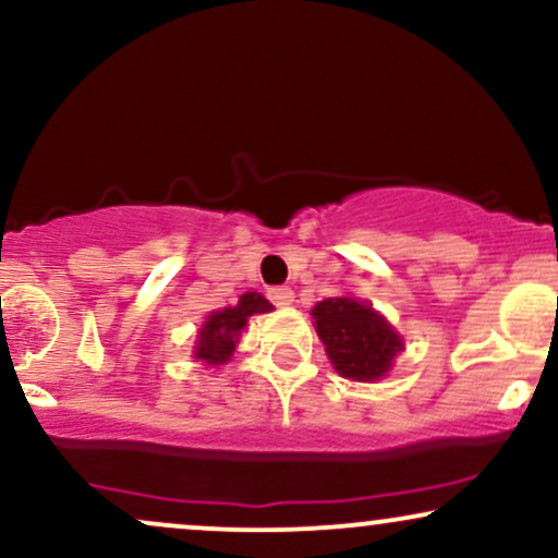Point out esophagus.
I'll list each match as a JSON object with an SVG mask.
<instances>
[{"instance_id": "esophagus-1", "label": "esophagus", "mask_w": 558, "mask_h": 558, "mask_svg": "<svg viewBox=\"0 0 558 558\" xmlns=\"http://www.w3.org/2000/svg\"><path fill=\"white\" fill-rule=\"evenodd\" d=\"M270 299H272V304L275 306H288V304H293V291L291 288H270Z\"/></svg>"}]
</instances>
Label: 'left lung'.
<instances>
[{
	"label": "left lung",
	"mask_w": 558,
	"mask_h": 558,
	"mask_svg": "<svg viewBox=\"0 0 558 558\" xmlns=\"http://www.w3.org/2000/svg\"><path fill=\"white\" fill-rule=\"evenodd\" d=\"M312 317L330 364L349 380H380L393 367L396 354L403 351L399 332L367 301L351 296L317 301Z\"/></svg>",
	"instance_id": "1"
}]
</instances>
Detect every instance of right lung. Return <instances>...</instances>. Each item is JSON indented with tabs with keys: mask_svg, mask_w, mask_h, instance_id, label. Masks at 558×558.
<instances>
[{
	"mask_svg": "<svg viewBox=\"0 0 558 558\" xmlns=\"http://www.w3.org/2000/svg\"><path fill=\"white\" fill-rule=\"evenodd\" d=\"M272 304L262 293L248 291L239 299V304L226 306V310L213 312L204 319L202 330H198V341L194 345V356L204 364H226L233 356L235 343H239L243 328H246L248 317L265 315L270 312Z\"/></svg>",
	"mask_w": 558,
	"mask_h": 558,
	"instance_id": "1",
	"label": "right lung"
}]
</instances>
